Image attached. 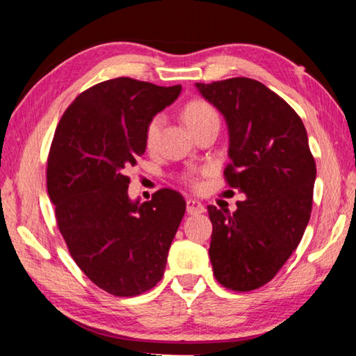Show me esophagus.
<instances>
[{"label": "esophagus", "instance_id": "34e87169", "mask_svg": "<svg viewBox=\"0 0 356 356\" xmlns=\"http://www.w3.org/2000/svg\"><path fill=\"white\" fill-rule=\"evenodd\" d=\"M204 206L196 200H188L186 201V212H188L190 215H196V213H202L204 212Z\"/></svg>", "mask_w": 356, "mask_h": 356}]
</instances>
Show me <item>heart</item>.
Listing matches in <instances>:
<instances>
[{"mask_svg":"<svg viewBox=\"0 0 356 356\" xmlns=\"http://www.w3.org/2000/svg\"><path fill=\"white\" fill-rule=\"evenodd\" d=\"M182 116L185 124L188 125L190 130L193 131L197 127H201L202 124L209 122V120L218 119V113H216L215 108L206 100H191L184 106ZM161 125H163V116H161V114H155V116L149 119L146 130H144V144H146V147L150 149L155 146L156 140H159ZM185 179L186 182L191 186H195V188L201 185V179L197 172H188Z\"/></svg>","mask_w":356,"mask_h":356,"instance_id":"b5f03b06","label":"heart"}]
</instances>
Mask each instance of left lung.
I'll use <instances>...</instances> for the list:
<instances>
[{
  "instance_id": "left-lung-1",
  "label": "left lung",
  "mask_w": 356,
  "mask_h": 356,
  "mask_svg": "<svg viewBox=\"0 0 356 356\" xmlns=\"http://www.w3.org/2000/svg\"><path fill=\"white\" fill-rule=\"evenodd\" d=\"M196 88L229 129L226 184L246 196L237 210L207 206L216 281L248 292L272 281L297 248L312 210L316 161L293 108L261 81L236 76Z\"/></svg>"
}]
</instances>
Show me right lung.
Segmentation results:
<instances>
[{"instance_id": "right-lung-1", "label": "right lung", "mask_w": 356, "mask_h": 356, "mask_svg": "<svg viewBox=\"0 0 356 356\" xmlns=\"http://www.w3.org/2000/svg\"><path fill=\"white\" fill-rule=\"evenodd\" d=\"M182 91L119 76L94 84L59 120L47 190L70 256L95 286L136 297L156 286L186 202L171 188L131 202L127 172L144 154L149 119Z\"/></svg>"}]
</instances>
